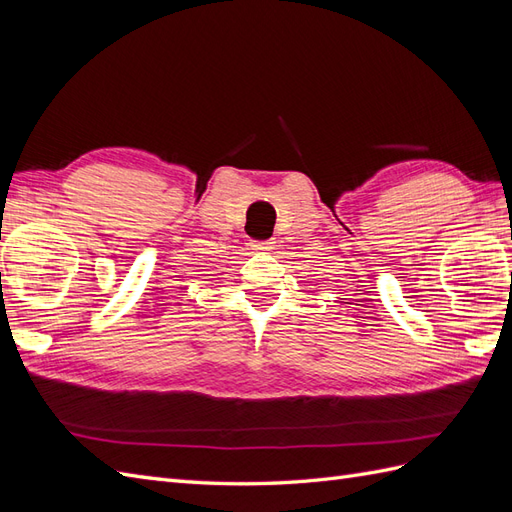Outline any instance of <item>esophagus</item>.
<instances>
[{"instance_id":"esophagus-1","label":"esophagus","mask_w":512,"mask_h":512,"mask_svg":"<svg viewBox=\"0 0 512 512\" xmlns=\"http://www.w3.org/2000/svg\"><path fill=\"white\" fill-rule=\"evenodd\" d=\"M252 250L256 252H271L273 243L271 241H252Z\"/></svg>"}]
</instances>
